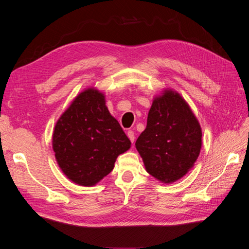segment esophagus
Returning <instances> with one entry per match:
<instances>
[{"label":"esophagus","instance_id":"34e87169","mask_svg":"<svg viewBox=\"0 0 249 249\" xmlns=\"http://www.w3.org/2000/svg\"><path fill=\"white\" fill-rule=\"evenodd\" d=\"M126 135H127V137H129V139L131 140V142H134V140H135V134H134V132L130 130V131H127Z\"/></svg>","mask_w":249,"mask_h":249}]
</instances>
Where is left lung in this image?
<instances>
[{
  "instance_id": "obj_1",
  "label": "left lung",
  "mask_w": 249,
  "mask_h": 249,
  "mask_svg": "<svg viewBox=\"0 0 249 249\" xmlns=\"http://www.w3.org/2000/svg\"><path fill=\"white\" fill-rule=\"evenodd\" d=\"M201 127L188 103L172 89L156 96L136 148L146 171L165 184L177 182L196 162Z\"/></svg>"
}]
</instances>
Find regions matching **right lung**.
<instances>
[{"mask_svg": "<svg viewBox=\"0 0 249 249\" xmlns=\"http://www.w3.org/2000/svg\"><path fill=\"white\" fill-rule=\"evenodd\" d=\"M130 147V139L110 114L105 94L94 87L74 97L53 133V149L60 169L80 186L96 185L114 168L117 157Z\"/></svg>", "mask_w": 249, "mask_h": 249, "instance_id": "right-lung-1", "label": "right lung"}]
</instances>
